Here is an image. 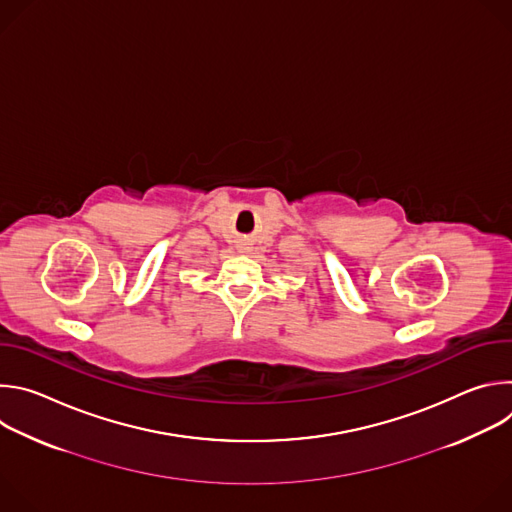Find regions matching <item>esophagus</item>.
Segmentation results:
<instances>
[{
  "label": "esophagus",
  "instance_id": "esophagus-1",
  "mask_svg": "<svg viewBox=\"0 0 512 512\" xmlns=\"http://www.w3.org/2000/svg\"><path fill=\"white\" fill-rule=\"evenodd\" d=\"M253 247H251V241H247V239H241L239 243H237V251L239 253H249Z\"/></svg>",
  "mask_w": 512,
  "mask_h": 512
}]
</instances>
